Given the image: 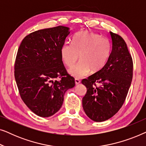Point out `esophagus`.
<instances>
[{"label":"esophagus","instance_id":"esophagus-1","mask_svg":"<svg viewBox=\"0 0 146 146\" xmlns=\"http://www.w3.org/2000/svg\"><path fill=\"white\" fill-rule=\"evenodd\" d=\"M80 83V80L78 79V78H75V84H76V85H78Z\"/></svg>","mask_w":146,"mask_h":146}]
</instances>
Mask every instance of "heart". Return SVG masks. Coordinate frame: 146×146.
I'll list each match as a JSON object with an SVG mask.
<instances>
[{
  "instance_id": "1",
  "label": "heart",
  "mask_w": 146,
  "mask_h": 146,
  "mask_svg": "<svg viewBox=\"0 0 146 146\" xmlns=\"http://www.w3.org/2000/svg\"><path fill=\"white\" fill-rule=\"evenodd\" d=\"M110 44L107 38L89 31L80 32L73 37L72 44L65 42L61 48L63 62L72 67L79 58L80 61L69 70L77 78L85 76L91 70L97 72L106 64L110 54Z\"/></svg>"
}]
</instances>
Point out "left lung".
Instances as JSON below:
<instances>
[{
	"label": "left lung",
	"mask_w": 146,
	"mask_h": 146,
	"mask_svg": "<svg viewBox=\"0 0 146 146\" xmlns=\"http://www.w3.org/2000/svg\"><path fill=\"white\" fill-rule=\"evenodd\" d=\"M110 35L111 48L106 64L82 81L87 88L83 109L89 118L98 122L107 120L119 111L133 77V61L126 43L118 35L112 32Z\"/></svg>",
	"instance_id": "left-lung-1"
}]
</instances>
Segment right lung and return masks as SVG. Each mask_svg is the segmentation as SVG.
<instances>
[{
	"instance_id": "obj_1",
	"label": "right lung",
	"mask_w": 146,
	"mask_h": 146,
	"mask_svg": "<svg viewBox=\"0 0 146 146\" xmlns=\"http://www.w3.org/2000/svg\"><path fill=\"white\" fill-rule=\"evenodd\" d=\"M70 33L69 28L63 26L39 30L27 35L18 50L15 64L18 89L25 104L38 116L56 113L66 92L75 86L61 56Z\"/></svg>"
}]
</instances>
